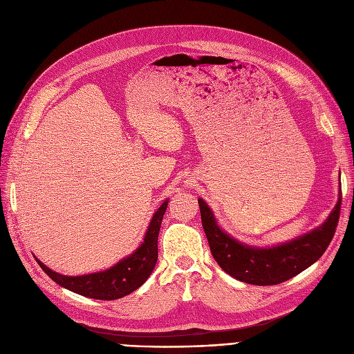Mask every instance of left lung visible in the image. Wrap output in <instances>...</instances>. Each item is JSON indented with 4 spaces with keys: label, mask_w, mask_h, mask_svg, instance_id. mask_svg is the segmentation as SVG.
<instances>
[{
    "label": "left lung",
    "mask_w": 354,
    "mask_h": 354,
    "mask_svg": "<svg viewBox=\"0 0 354 354\" xmlns=\"http://www.w3.org/2000/svg\"><path fill=\"white\" fill-rule=\"evenodd\" d=\"M342 197V188H339L338 203L322 226L292 242L266 248V250L246 246L230 238L217 226L212 210L201 198L198 204L208 245L221 270L239 281L272 286L297 276L321 258L335 233Z\"/></svg>",
    "instance_id": "obj_1"
}]
</instances>
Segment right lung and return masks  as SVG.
<instances>
[{"label": "right lung", "mask_w": 354, "mask_h": 354, "mask_svg": "<svg viewBox=\"0 0 354 354\" xmlns=\"http://www.w3.org/2000/svg\"><path fill=\"white\" fill-rule=\"evenodd\" d=\"M166 208L167 201H165L159 207V210L154 213L146 238H144V242L138 250L106 271L70 277L49 270L36 258L37 264L55 283L74 293L99 300H115L124 297L137 290L149 279L157 263V238H159Z\"/></svg>", "instance_id": "add662e5"}]
</instances>
